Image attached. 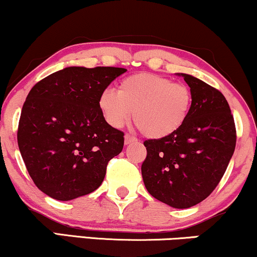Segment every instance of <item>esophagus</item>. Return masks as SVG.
<instances>
[{"label": "esophagus", "instance_id": "1", "mask_svg": "<svg viewBox=\"0 0 257 257\" xmlns=\"http://www.w3.org/2000/svg\"><path fill=\"white\" fill-rule=\"evenodd\" d=\"M138 139L135 137V136H131V135H128V134H126L125 135V139H123V142H125V145H128V144H131V143H136V142H137Z\"/></svg>", "mask_w": 257, "mask_h": 257}]
</instances>
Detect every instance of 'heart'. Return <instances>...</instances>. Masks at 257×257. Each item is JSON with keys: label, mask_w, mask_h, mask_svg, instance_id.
I'll list each match as a JSON object with an SVG mask.
<instances>
[{"label": "heart", "mask_w": 257, "mask_h": 257, "mask_svg": "<svg viewBox=\"0 0 257 257\" xmlns=\"http://www.w3.org/2000/svg\"><path fill=\"white\" fill-rule=\"evenodd\" d=\"M97 106L107 123L120 128L134 120L145 137L162 139L179 131L188 119L193 107L191 88L181 82L138 72L120 81L118 91H101Z\"/></svg>", "instance_id": "1"}]
</instances>
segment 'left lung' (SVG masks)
I'll return each instance as SVG.
<instances>
[{"label":"left lung","mask_w":257,"mask_h":257,"mask_svg":"<svg viewBox=\"0 0 257 257\" xmlns=\"http://www.w3.org/2000/svg\"><path fill=\"white\" fill-rule=\"evenodd\" d=\"M182 76L193 93V107L179 131L144 142L148 155L142 176L148 192L175 208L205 200L225 173L236 147L229 103L216 88L192 75Z\"/></svg>","instance_id":"left-lung-1"}]
</instances>
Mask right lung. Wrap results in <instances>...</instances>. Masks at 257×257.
<instances>
[{
	"label": "right lung",
	"mask_w": 257,
	"mask_h": 257,
	"mask_svg": "<svg viewBox=\"0 0 257 257\" xmlns=\"http://www.w3.org/2000/svg\"><path fill=\"white\" fill-rule=\"evenodd\" d=\"M126 72L113 66H69L38 82L22 106L18 144L34 185L68 201L97 189L121 153L123 132L107 123L97 99Z\"/></svg>",
	"instance_id": "right-lung-1"
}]
</instances>
